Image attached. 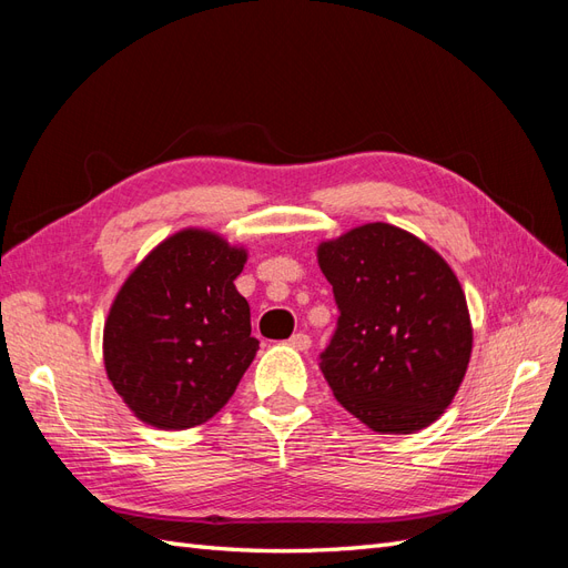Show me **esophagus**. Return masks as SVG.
<instances>
[{"label": "esophagus", "mask_w": 568, "mask_h": 568, "mask_svg": "<svg viewBox=\"0 0 568 568\" xmlns=\"http://www.w3.org/2000/svg\"><path fill=\"white\" fill-rule=\"evenodd\" d=\"M288 346H294L296 351H307L313 346V341H311V336H307L305 332H298V334H294L288 338Z\"/></svg>", "instance_id": "1"}]
</instances>
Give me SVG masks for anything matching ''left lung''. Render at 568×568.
<instances>
[{
  "label": "left lung",
  "instance_id": "1",
  "mask_svg": "<svg viewBox=\"0 0 568 568\" xmlns=\"http://www.w3.org/2000/svg\"><path fill=\"white\" fill-rule=\"evenodd\" d=\"M317 263L341 313L320 355L334 398L379 434L434 424L467 374L474 338L450 265L386 222L322 242Z\"/></svg>",
  "mask_w": 568,
  "mask_h": 568
}]
</instances>
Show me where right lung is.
Instances as JSON below:
<instances>
[{
	"instance_id": "add662e5",
	"label": "right lung",
	"mask_w": 568,
	"mask_h": 568,
	"mask_svg": "<svg viewBox=\"0 0 568 568\" xmlns=\"http://www.w3.org/2000/svg\"><path fill=\"white\" fill-rule=\"evenodd\" d=\"M246 251L205 230L168 236L132 270L109 311L104 365L144 424L182 432L227 405L253 363L251 307L234 280Z\"/></svg>"
}]
</instances>
